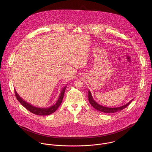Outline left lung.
Returning a JSON list of instances; mask_svg holds the SVG:
<instances>
[{"label":"left lung","mask_w":152,"mask_h":152,"mask_svg":"<svg viewBox=\"0 0 152 152\" xmlns=\"http://www.w3.org/2000/svg\"><path fill=\"white\" fill-rule=\"evenodd\" d=\"M88 100H89V102L91 104V105L94 108L96 109V110H98L99 111H101L102 112L109 113H115V112H119V111H121L122 109L126 108L130 104L131 102L133 100V99L130 100V101L128 103H127L126 104H125L124 105H122L121 107H116V108L106 107L102 106V105L98 104L96 101H95V100L94 99V98L92 96V94H91L90 91L89 90L88 91Z\"/></svg>","instance_id":"left-lung-1"}]
</instances>
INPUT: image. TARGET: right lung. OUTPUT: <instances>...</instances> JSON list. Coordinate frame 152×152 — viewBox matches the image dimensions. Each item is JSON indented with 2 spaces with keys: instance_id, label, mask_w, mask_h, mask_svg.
I'll use <instances>...</instances> for the list:
<instances>
[{
  "instance_id": "1",
  "label": "right lung",
  "mask_w": 152,
  "mask_h": 152,
  "mask_svg": "<svg viewBox=\"0 0 152 152\" xmlns=\"http://www.w3.org/2000/svg\"><path fill=\"white\" fill-rule=\"evenodd\" d=\"M66 87V86H65L61 89L60 95H59L56 102L54 104H53L52 106H50V107H47V108H40V107H35V106L30 104V103L27 102V101H24L22 97L18 94L16 89H15V92L16 97L17 99L18 100V101L28 110H29L31 113L37 115L45 116V115H49L53 113V112H54L58 108V107L61 105L63 99V97H64V94L65 92Z\"/></svg>"
}]
</instances>
